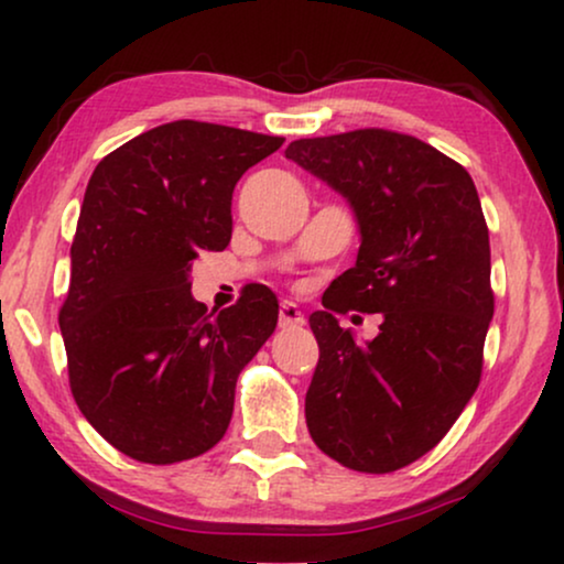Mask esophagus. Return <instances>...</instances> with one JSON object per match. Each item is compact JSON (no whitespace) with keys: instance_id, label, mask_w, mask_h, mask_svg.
<instances>
[{"instance_id":"esophagus-1","label":"esophagus","mask_w":564,"mask_h":564,"mask_svg":"<svg viewBox=\"0 0 564 564\" xmlns=\"http://www.w3.org/2000/svg\"><path fill=\"white\" fill-rule=\"evenodd\" d=\"M278 325H281V327H302L304 325V314L299 312V306L294 302H283L281 312H278Z\"/></svg>"}]
</instances>
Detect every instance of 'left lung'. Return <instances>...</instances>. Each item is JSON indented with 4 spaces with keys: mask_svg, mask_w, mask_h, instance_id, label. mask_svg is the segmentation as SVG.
I'll return each instance as SVG.
<instances>
[{
    "mask_svg": "<svg viewBox=\"0 0 564 564\" xmlns=\"http://www.w3.org/2000/svg\"><path fill=\"white\" fill-rule=\"evenodd\" d=\"M286 156L343 193L360 227L356 265L310 317L306 427L329 459L387 475L438 446L482 377L495 294L477 187L452 156L387 129L299 139ZM348 308L386 317L371 344L336 325Z\"/></svg>",
    "mask_w": 564,
    "mask_h": 564,
    "instance_id": "8db88e82",
    "label": "left lung"
}]
</instances>
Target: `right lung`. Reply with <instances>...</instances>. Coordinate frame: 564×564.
I'll use <instances>...</instances> for the list:
<instances>
[{
	"label": "right lung",
	"instance_id": "obj_1",
	"mask_svg": "<svg viewBox=\"0 0 564 564\" xmlns=\"http://www.w3.org/2000/svg\"><path fill=\"white\" fill-rule=\"evenodd\" d=\"M281 144L172 120L102 156L89 177L58 327L74 402L131 459H195L227 433L237 377L273 335L278 302L252 283L208 312L191 294V262L229 245L237 180Z\"/></svg>",
	"mask_w": 564,
	"mask_h": 564
}]
</instances>
